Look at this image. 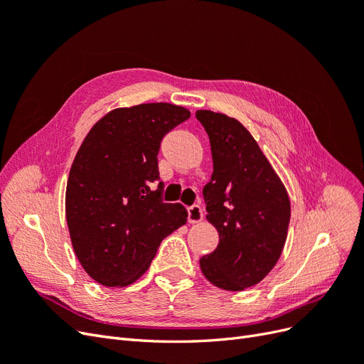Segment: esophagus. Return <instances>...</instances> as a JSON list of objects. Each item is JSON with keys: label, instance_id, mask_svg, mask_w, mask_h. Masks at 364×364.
<instances>
[{"label": "esophagus", "instance_id": "obj_1", "mask_svg": "<svg viewBox=\"0 0 364 364\" xmlns=\"http://www.w3.org/2000/svg\"><path fill=\"white\" fill-rule=\"evenodd\" d=\"M203 218V211L199 205H193L188 208V222L190 223H199Z\"/></svg>", "mask_w": 364, "mask_h": 364}]
</instances>
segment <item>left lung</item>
<instances>
[{
  "label": "left lung",
  "instance_id": "obj_1",
  "mask_svg": "<svg viewBox=\"0 0 364 364\" xmlns=\"http://www.w3.org/2000/svg\"><path fill=\"white\" fill-rule=\"evenodd\" d=\"M211 142L214 171L205 188L206 220L218 232L217 249L200 258L215 287L241 291L267 277L278 262L290 223L287 190L258 142L238 119L197 111Z\"/></svg>",
  "mask_w": 364,
  "mask_h": 364
}]
</instances>
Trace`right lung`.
Masks as SVG:
<instances>
[{
  "mask_svg": "<svg viewBox=\"0 0 364 364\" xmlns=\"http://www.w3.org/2000/svg\"><path fill=\"white\" fill-rule=\"evenodd\" d=\"M170 103L114 109L87 132L71 165L65 213L77 259L105 287L147 272L161 241L186 223L181 203H164L162 138L190 118Z\"/></svg>",
  "mask_w": 364,
  "mask_h": 364,
  "instance_id": "obj_1",
  "label": "right lung"
}]
</instances>
